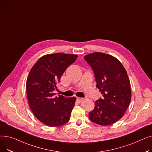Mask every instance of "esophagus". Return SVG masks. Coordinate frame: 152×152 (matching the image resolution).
I'll use <instances>...</instances> for the list:
<instances>
[{
    "label": "esophagus",
    "instance_id": "1",
    "mask_svg": "<svg viewBox=\"0 0 152 152\" xmlns=\"http://www.w3.org/2000/svg\"><path fill=\"white\" fill-rule=\"evenodd\" d=\"M77 101L78 102H81L83 101V98H79V97H77Z\"/></svg>",
    "mask_w": 152,
    "mask_h": 152
}]
</instances>
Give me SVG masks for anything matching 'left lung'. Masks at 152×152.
<instances>
[{
    "instance_id": "8db88e82",
    "label": "left lung",
    "mask_w": 152,
    "mask_h": 152,
    "mask_svg": "<svg viewBox=\"0 0 152 152\" xmlns=\"http://www.w3.org/2000/svg\"><path fill=\"white\" fill-rule=\"evenodd\" d=\"M92 67L96 87L103 99L95 102V107L89 113L90 120L100 126H108L120 119L131 100V84L121 63L110 55L101 52L84 56Z\"/></svg>"
}]
</instances>
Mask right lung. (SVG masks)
I'll return each mask as SVG.
<instances>
[{
  "instance_id": "add662e5",
  "label": "right lung",
  "mask_w": 152,
  "mask_h": 152,
  "mask_svg": "<svg viewBox=\"0 0 152 152\" xmlns=\"http://www.w3.org/2000/svg\"><path fill=\"white\" fill-rule=\"evenodd\" d=\"M77 55L63 53L45 55L31 69L26 81V93L32 112L42 123L59 127L67 123L76 99L66 98L53 91L66 69Z\"/></svg>"
}]
</instances>
